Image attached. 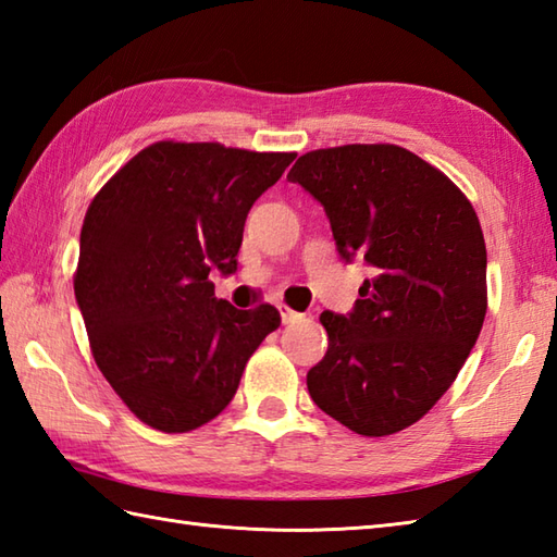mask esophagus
Listing matches in <instances>:
<instances>
[{"label": "esophagus", "mask_w": 557, "mask_h": 557, "mask_svg": "<svg viewBox=\"0 0 557 557\" xmlns=\"http://www.w3.org/2000/svg\"><path fill=\"white\" fill-rule=\"evenodd\" d=\"M277 309H280V315H282V323H285V325H287V323H294V321H299V318H304L301 313H297L294 309H289L287 304H280Z\"/></svg>", "instance_id": "34e87169"}]
</instances>
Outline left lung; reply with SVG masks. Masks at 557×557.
<instances>
[{
	"label": "left lung",
	"instance_id": "8db88e82",
	"mask_svg": "<svg viewBox=\"0 0 557 557\" xmlns=\"http://www.w3.org/2000/svg\"><path fill=\"white\" fill-rule=\"evenodd\" d=\"M321 200L342 258L375 275L349 315L321 313L327 351L306 375L327 417L369 437L409 429L455 383L488 309L471 200L393 144L306 152L287 174Z\"/></svg>",
	"mask_w": 557,
	"mask_h": 557
}]
</instances>
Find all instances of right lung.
I'll list each match as a JSON object with an SVG mask.
<instances>
[{"instance_id":"add662e5","label":"right lung","mask_w":557,"mask_h":557,"mask_svg":"<svg viewBox=\"0 0 557 557\" xmlns=\"http://www.w3.org/2000/svg\"><path fill=\"white\" fill-rule=\"evenodd\" d=\"M294 158L158 140L90 200L76 301L104 381L150 429L188 433L215 419L280 327L275 306L234 309L208 275L236 270L248 210Z\"/></svg>"}]
</instances>
